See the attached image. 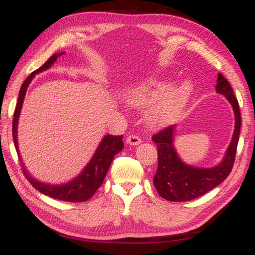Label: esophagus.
I'll list each match as a JSON object with an SVG mask.
<instances>
[{"mask_svg":"<svg viewBox=\"0 0 255 255\" xmlns=\"http://www.w3.org/2000/svg\"><path fill=\"white\" fill-rule=\"evenodd\" d=\"M127 144L131 145V146H136V145H139L141 143V139L138 136H135V135H130L127 137Z\"/></svg>","mask_w":255,"mask_h":255,"instance_id":"34e87169","label":"esophagus"}]
</instances>
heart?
<instances>
[{"mask_svg":"<svg viewBox=\"0 0 255 255\" xmlns=\"http://www.w3.org/2000/svg\"><path fill=\"white\" fill-rule=\"evenodd\" d=\"M173 86V81L153 80L127 90L126 103L136 109L148 108L145 112L146 125L152 129L170 126L182 115L192 93L189 82Z\"/></svg>","mask_w":255,"mask_h":255,"instance_id":"1","label":"heart"}]
</instances>
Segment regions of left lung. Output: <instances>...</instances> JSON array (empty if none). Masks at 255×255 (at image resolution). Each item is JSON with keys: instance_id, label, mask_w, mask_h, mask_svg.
Wrapping results in <instances>:
<instances>
[{"instance_id": "8db88e82", "label": "left lung", "mask_w": 255, "mask_h": 255, "mask_svg": "<svg viewBox=\"0 0 255 255\" xmlns=\"http://www.w3.org/2000/svg\"><path fill=\"white\" fill-rule=\"evenodd\" d=\"M216 92L225 97L234 110L235 127L232 140L222 162L213 167H198L184 163L174 147L176 126H170L153 136L158 153V165L154 185L158 195L169 201H189L205 195L217 187L231 173L241 130L239 102L228 81L218 74Z\"/></svg>"}]
</instances>
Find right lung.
<instances>
[{
  "label": "right lung",
  "mask_w": 255,
  "mask_h": 255,
  "mask_svg": "<svg viewBox=\"0 0 255 255\" xmlns=\"http://www.w3.org/2000/svg\"><path fill=\"white\" fill-rule=\"evenodd\" d=\"M66 54L65 51H60L58 54H54L51 57L47 60V62L41 67L38 68L37 71L32 72L27 80L23 82L21 85L18 103H16L14 116H13V124H12V131H13V140L16 152L20 157L21 164L23 167V174L30 183L32 184L33 188H36L38 191L44 193V195L55 198V199L63 200V201H70V202H81L86 201L91 198L94 193H96L99 187L102 184L103 180L106 178V174L109 167L111 165V162L116 154H118L120 150L124 148L123 143V136H112L107 135L102 138V140L99 144L98 148L94 152L92 158L90 162L86 164V166L82 170L81 173L75 176L74 179L68 181L66 183L63 184H50L40 182L39 180L34 179L31 174L24 167V164L21 159V155L19 153V145H18V124H19V117L20 112L22 109L23 100L25 97V92L29 84L31 83L34 75L38 73H41L53 65V64L57 60L60 56Z\"/></svg>",
  "instance_id": "obj_1"
}]
</instances>
